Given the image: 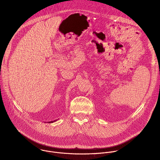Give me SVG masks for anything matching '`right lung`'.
Here are the masks:
<instances>
[{
	"instance_id": "1",
	"label": "right lung",
	"mask_w": 160,
	"mask_h": 160,
	"mask_svg": "<svg viewBox=\"0 0 160 160\" xmlns=\"http://www.w3.org/2000/svg\"><path fill=\"white\" fill-rule=\"evenodd\" d=\"M54 122V121H52V122H49V123H51V122H52H52Z\"/></svg>"
}]
</instances>
